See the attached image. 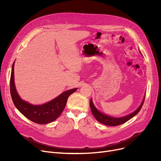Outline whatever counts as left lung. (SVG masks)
Returning a JSON list of instances; mask_svg holds the SVG:
<instances>
[{
  "label": "left lung",
  "mask_w": 161,
  "mask_h": 161,
  "mask_svg": "<svg viewBox=\"0 0 161 161\" xmlns=\"http://www.w3.org/2000/svg\"><path fill=\"white\" fill-rule=\"evenodd\" d=\"M140 53L142 54V53L140 52ZM145 96H144V97H143V99L142 100L141 104L139 106V107L136 109V110L133 112L132 113H131V114H130L127 115L122 117H112V116L108 115L107 114H105L103 112H100L98 109L95 107V106L94 105L93 102H92V98H91V100H90V108H91V112H92V115H94V117H95V119L98 122L103 123L105 125L112 126H117V125L123 124V123H126V121H128L129 120H130L131 119V118L134 117L140 112V110L142 106H143V102H144Z\"/></svg>",
  "instance_id": "1"
}]
</instances>
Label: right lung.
<instances>
[{
	"instance_id": "1",
	"label": "right lung",
	"mask_w": 161,
	"mask_h": 161,
	"mask_svg": "<svg viewBox=\"0 0 161 161\" xmlns=\"http://www.w3.org/2000/svg\"><path fill=\"white\" fill-rule=\"evenodd\" d=\"M14 64L12 67L10 92L16 108L27 119L38 124L52 123L60 116L65 108L68 98L78 88L66 91L54 99L41 105H34L21 98L17 92L14 82Z\"/></svg>"
}]
</instances>
